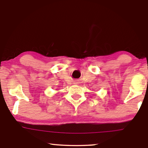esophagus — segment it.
<instances>
[{
	"label": "esophagus",
	"instance_id": "esophagus-1",
	"mask_svg": "<svg viewBox=\"0 0 148 148\" xmlns=\"http://www.w3.org/2000/svg\"><path fill=\"white\" fill-rule=\"evenodd\" d=\"M74 84H77V81H75V82H74Z\"/></svg>",
	"mask_w": 148,
	"mask_h": 148
}]
</instances>
